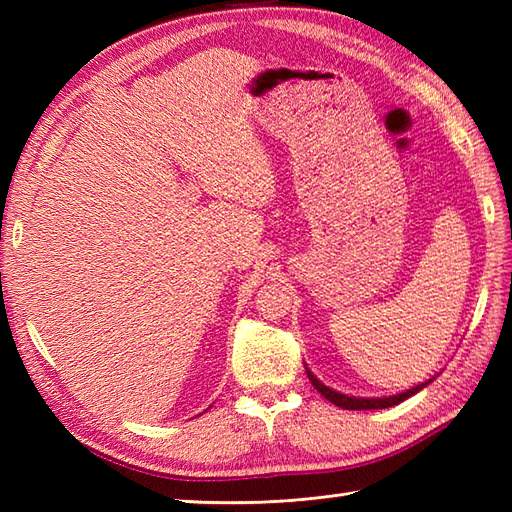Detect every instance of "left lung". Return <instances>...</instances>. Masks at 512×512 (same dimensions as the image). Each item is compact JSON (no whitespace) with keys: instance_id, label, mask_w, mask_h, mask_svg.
<instances>
[{"instance_id":"left-lung-1","label":"left lung","mask_w":512,"mask_h":512,"mask_svg":"<svg viewBox=\"0 0 512 512\" xmlns=\"http://www.w3.org/2000/svg\"><path fill=\"white\" fill-rule=\"evenodd\" d=\"M306 372H308V378H310V383L314 385V389H317L323 398H328L330 402H334V405L341 407V409H385V407H394V405H398V402L407 400L409 396L418 394L422 387H427L431 383V380H429V383H422L418 387H411L407 391H402V394L389 396V398H352V396L339 394V391H334L330 387H325L321 380L314 378V374L310 372V369H306Z\"/></svg>"}]
</instances>
